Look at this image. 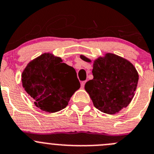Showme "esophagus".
<instances>
[{
  "instance_id": "obj_1",
  "label": "esophagus",
  "mask_w": 154,
  "mask_h": 154,
  "mask_svg": "<svg viewBox=\"0 0 154 154\" xmlns=\"http://www.w3.org/2000/svg\"><path fill=\"white\" fill-rule=\"evenodd\" d=\"M86 82H87V81H83V82H81V87H83V88H84V86H85Z\"/></svg>"
}]
</instances>
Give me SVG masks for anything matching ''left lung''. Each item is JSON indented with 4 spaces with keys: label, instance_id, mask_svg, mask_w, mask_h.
<instances>
[{
    "label": "left lung",
    "instance_id": "left-lung-1",
    "mask_svg": "<svg viewBox=\"0 0 154 154\" xmlns=\"http://www.w3.org/2000/svg\"><path fill=\"white\" fill-rule=\"evenodd\" d=\"M92 62L86 56H80ZM93 80L85 84L93 105L102 112L113 115L127 107L137 89L139 75L134 66L127 59L106 53L93 61Z\"/></svg>",
    "mask_w": 154,
    "mask_h": 154
}]
</instances>
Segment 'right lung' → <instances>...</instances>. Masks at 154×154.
Returning <instances> with one entry per match:
<instances>
[{
    "label": "right lung",
    "instance_id": "1",
    "mask_svg": "<svg viewBox=\"0 0 154 154\" xmlns=\"http://www.w3.org/2000/svg\"><path fill=\"white\" fill-rule=\"evenodd\" d=\"M62 62L61 57L44 53L29 62L21 75L24 90L46 112L64 109L80 87L75 69Z\"/></svg>",
    "mask_w": 154,
    "mask_h": 154
}]
</instances>
